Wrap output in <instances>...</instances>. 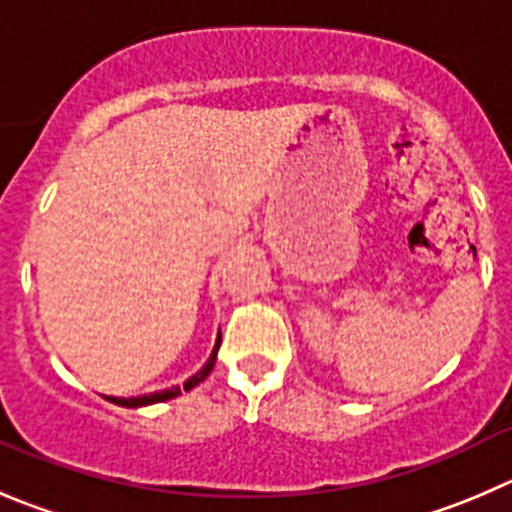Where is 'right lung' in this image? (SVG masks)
Returning <instances> with one entry per match:
<instances>
[{"mask_svg": "<svg viewBox=\"0 0 512 512\" xmlns=\"http://www.w3.org/2000/svg\"><path fill=\"white\" fill-rule=\"evenodd\" d=\"M218 347H221V334H218L216 339V347H213L211 357H208V362L203 364L201 369H198L193 377H188L186 382H183V387H168V389H160V392H153V394H140V397H105L110 399L113 405H120V407H148V405H155V402H168V399H175L178 394L188 392V389L198 387V384L203 382V379L208 377V374L213 372V367H216V357H218Z\"/></svg>", "mask_w": 512, "mask_h": 512, "instance_id": "right-lung-1", "label": "right lung"}]
</instances>
